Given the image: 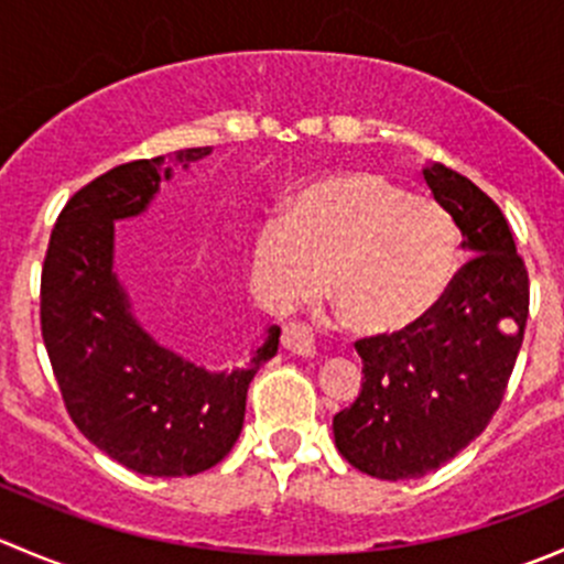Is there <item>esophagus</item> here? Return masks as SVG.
I'll return each instance as SVG.
<instances>
[{"mask_svg": "<svg viewBox=\"0 0 564 564\" xmlns=\"http://www.w3.org/2000/svg\"><path fill=\"white\" fill-rule=\"evenodd\" d=\"M283 346H286L289 351H294V355H300V357H314L316 355L314 333H311V329L305 327V324H300V322L283 324Z\"/></svg>", "mask_w": 564, "mask_h": 564, "instance_id": "1", "label": "esophagus"}]
</instances>
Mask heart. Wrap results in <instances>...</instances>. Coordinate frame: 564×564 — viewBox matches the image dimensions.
Masks as SVG:
<instances>
[{"instance_id":"heart-1","label":"heart","mask_w":564,"mask_h":564,"mask_svg":"<svg viewBox=\"0 0 564 564\" xmlns=\"http://www.w3.org/2000/svg\"><path fill=\"white\" fill-rule=\"evenodd\" d=\"M261 286L278 303L322 289L355 335L409 333L440 308L458 270V229L434 198L412 196L368 169L311 180L261 224Z\"/></svg>"}]
</instances>
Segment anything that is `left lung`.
<instances>
[{"label":"left lung","mask_w":564,"mask_h":564,"mask_svg":"<svg viewBox=\"0 0 564 564\" xmlns=\"http://www.w3.org/2000/svg\"><path fill=\"white\" fill-rule=\"evenodd\" d=\"M471 256L445 300L409 333L357 340L360 395L333 417L338 453L379 480H412L456 458L502 403L529 314V275L502 209L442 163L423 169Z\"/></svg>","instance_id":"1"}]
</instances>
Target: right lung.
<instances>
[{"mask_svg":"<svg viewBox=\"0 0 564 564\" xmlns=\"http://www.w3.org/2000/svg\"><path fill=\"white\" fill-rule=\"evenodd\" d=\"M209 152L122 163L93 180L65 204L45 253L40 324L67 412L95 447L139 475H198L229 456L250 379L281 338L270 324L246 368L207 371L147 333L113 270L117 220L144 215L174 166Z\"/></svg>","mask_w":564,"mask_h":564,"instance_id":"1","label":"right lung"}]
</instances>
